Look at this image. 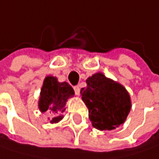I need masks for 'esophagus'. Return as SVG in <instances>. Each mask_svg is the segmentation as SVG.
I'll return each mask as SVG.
<instances>
[{
    "label": "esophagus",
    "mask_w": 159,
    "mask_h": 159,
    "mask_svg": "<svg viewBox=\"0 0 159 159\" xmlns=\"http://www.w3.org/2000/svg\"><path fill=\"white\" fill-rule=\"evenodd\" d=\"M74 90H75V93L76 95H79L80 94V87L78 85H76V86H75L74 87Z\"/></svg>",
    "instance_id": "obj_1"
}]
</instances>
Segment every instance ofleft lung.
Returning a JSON list of instances; mask_svg holds the SVG:
<instances>
[{"mask_svg": "<svg viewBox=\"0 0 159 159\" xmlns=\"http://www.w3.org/2000/svg\"><path fill=\"white\" fill-rule=\"evenodd\" d=\"M86 84L80 93L93 126L99 130H113L122 125L131 109L126 89L102 73L88 77Z\"/></svg>", "mask_w": 159, "mask_h": 159, "instance_id": "obj_1", "label": "left lung"}]
</instances>
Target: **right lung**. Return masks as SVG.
Returning <instances> with one entry per match:
<instances>
[{
	"mask_svg": "<svg viewBox=\"0 0 159 159\" xmlns=\"http://www.w3.org/2000/svg\"><path fill=\"white\" fill-rule=\"evenodd\" d=\"M74 95L75 91L68 83H60L56 77L49 75L43 80L38 107L42 113H52L54 116L50 122L57 123L64 117L62 114L65 111L66 101Z\"/></svg>",
	"mask_w": 159,
	"mask_h": 159,
	"instance_id": "obj_1",
	"label": "right lung"
}]
</instances>
